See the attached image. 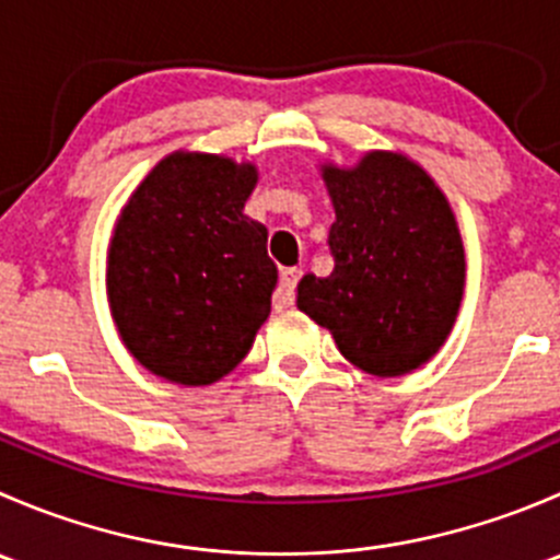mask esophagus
I'll list each match as a JSON object with an SVG mask.
<instances>
[{"label":"esophagus","mask_w":560,"mask_h":560,"mask_svg":"<svg viewBox=\"0 0 560 560\" xmlns=\"http://www.w3.org/2000/svg\"><path fill=\"white\" fill-rule=\"evenodd\" d=\"M303 270L301 268H284L281 270V279H279V287H276L273 292V306L279 308H290L292 303H295V287L298 281H301Z\"/></svg>","instance_id":"34e87169"}]
</instances>
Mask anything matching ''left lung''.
Returning a JSON list of instances; mask_svg holds the SVG:
<instances>
[{"mask_svg":"<svg viewBox=\"0 0 560 560\" xmlns=\"http://www.w3.org/2000/svg\"><path fill=\"white\" fill-rule=\"evenodd\" d=\"M319 171L336 211L327 238L336 268L303 276L298 308L365 374H409L444 347L463 301L466 254L450 200L400 151Z\"/></svg>","mask_w":560,"mask_h":560,"instance_id":"left-lung-1","label":"left lung"}]
</instances>
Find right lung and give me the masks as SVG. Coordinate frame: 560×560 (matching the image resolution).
<instances>
[{"mask_svg": "<svg viewBox=\"0 0 560 560\" xmlns=\"http://www.w3.org/2000/svg\"><path fill=\"white\" fill-rule=\"evenodd\" d=\"M257 167L173 151L129 195L107 246L105 290L124 347L186 387L228 376L270 314L268 230L244 213Z\"/></svg>", "mask_w": 560, "mask_h": 560, "instance_id": "obj_1", "label": "right lung"}]
</instances>
